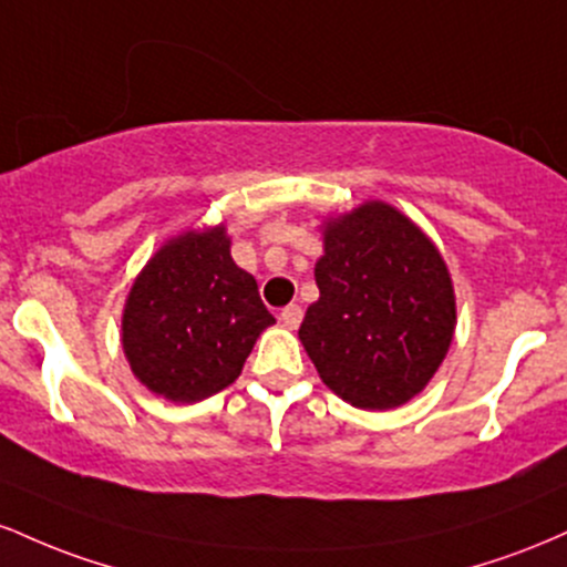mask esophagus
Listing matches in <instances>:
<instances>
[{
    "instance_id": "34e87169",
    "label": "esophagus",
    "mask_w": 567,
    "mask_h": 567,
    "mask_svg": "<svg viewBox=\"0 0 567 567\" xmlns=\"http://www.w3.org/2000/svg\"><path fill=\"white\" fill-rule=\"evenodd\" d=\"M279 320H282V324H288V328H298L303 320V309L298 303L285 306V309L279 311Z\"/></svg>"
}]
</instances>
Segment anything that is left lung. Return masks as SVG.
Returning <instances> with one entry per match:
<instances>
[{
	"label": "left lung",
	"instance_id": "obj_1",
	"mask_svg": "<svg viewBox=\"0 0 567 567\" xmlns=\"http://www.w3.org/2000/svg\"><path fill=\"white\" fill-rule=\"evenodd\" d=\"M320 298L298 330L324 386L362 410L405 405L437 373L455 330L440 250L381 199L322 226Z\"/></svg>",
	"mask_w": 567,
	"mask_h": 567
}]
</instances>
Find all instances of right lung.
Here are the masks:
<instances>
[{
  "mask_svg": "<svg viewBox=\"0 0 567 567\" xmlns=\"http://www.w3.org/2000/svg\"><path fill=\"white\" fill-rule=\"evenodd\" d=\"M226 226L188 229L154 252L122 315V349L148 392L199 402L237 381L275 317L231 258Z\"/></svg>",
  "mask_w": 567,
  "mask_h": 567,
  "instance_id": "right-lung-1",
  "label": "right lung"
}]
</instances>
